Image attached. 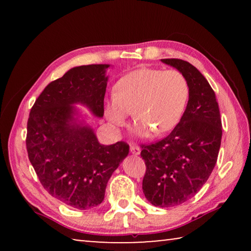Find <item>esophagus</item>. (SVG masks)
<instances>
[{"label":"esophagus","instance_id":"esophagus-1","mask_svg":"<svg viewBox=\"0 0 251 251\" xmlns=\"http://www.w3.org/2000/svg\"><path fill=\"white\" fill-rule=\"evenodd\" d=\"M130 152L131 154H134V155H139L141 154V148H139L138 146H136V145H130Z\"/></svg>","mask_w":251,"mask_h":251}]
</instances>
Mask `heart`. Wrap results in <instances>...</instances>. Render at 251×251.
<instances>
[{"instance_id":"obj_1","label":"heart","mask_w":251,"mask_h":251,"mask_svg":"<svg viewBox=\"0 0 251 251\" xmlns=\"http://www.w3.org/2000/svg\"><path fill=\"white\" fill-rule=\"evenodd\" d=\"M188 97L189 85L180 72L144 67L118 80L115 93L106 104L105 116L120 128L133 112L138 136L146 137L151 130L164 134L180 122Z\"/></svg>"}]
</instances>
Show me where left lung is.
I'll use <instances>...</instances> for the list:
<instances>
[{
  "instance_id": "obj_1",
  "label": "left lung",
  "mask_w": 251,
  "mask_h": 251,
  "mask_svg": "<svg viewBox=\"0 0 251 251\" xmlns=\"http://www.w3.org/2000/svg\"><path fill=\"white\" fill-rule=\"evenodd\" d=\"M160 61L185 76L189 97L172 133L143 146V193L151 205L174 207L193 198L209 178L222 143V118L215 92L196 67L178 58Z\"/></svg>"
}]
</instances>
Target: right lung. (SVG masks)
<instances>
[{
    "label": "right lung",
    "mask_w": 251,
    "mask_h": 251,
    "mask_svg": "<svg viewBox=\"0 0 251 251\" xmlns=\"http://www.w3.org/2000/svg\"><path fill=\"white\" fill-rule=\"evenodd\" d=\"M109 64L76 66L50 83L37 97L27 121L28 159L50 195L85 210L104 201L112 174L129 152L124 142L103 145L82 105L104 115Z\"/></svg>",
    "instance_id": "add662e5"
}]
</instances>
